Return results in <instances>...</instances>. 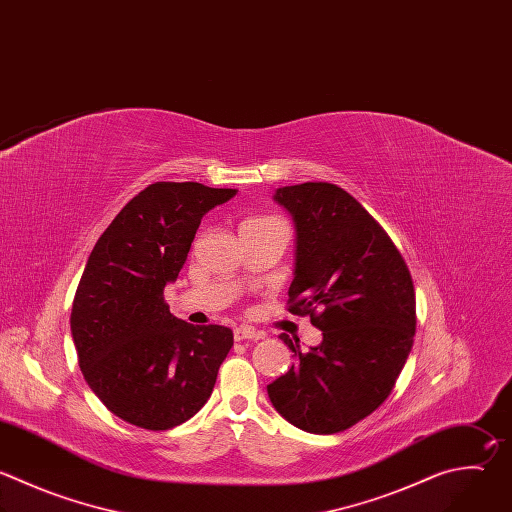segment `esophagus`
<instances>
[{"label": "esophagus", "mask_w": 512, "mask_h": 512, "mask_svg": "<svg viewBox=\"0 0 512 512\" xmlns=\"http://www.w3.org/2000/svg\"><path fill=\"white\" fill-rule=\"evenodd\" d=\"M233 337H235V342H243V339H263L265 333L257 331V329L249 327V325H239V327H235Z\"/></svg>", "instance_id": "34e87169"}]
</instances>
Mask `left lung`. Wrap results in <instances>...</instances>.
<instances>
[{"label": "left lung", "instance_id": "obj_1", "mask_svg": "<svg viewBox=\"0 0 512 512\" xmlns=\"http://www.w3.org/2000/svg\"><path fill=\"white\" fill-rule=\"evenodd\" d=\"M273 199L295 223L289 311L309 315L321 344L267 386L275 410L311 434L344 432L394 390L416 331L408 265L380 223L331 183L281 187Z\"/></svg>", "mask_w": 512, "mask_h": 512}]
</instances>
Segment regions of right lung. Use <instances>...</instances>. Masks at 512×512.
<instances>
[{
    "mask_svg": "<svg viewBox=\"0 0 512 512\" xmlns=\"http://www.w3.org/2000/svg\"><path fill=\"white\" fill-rule=\"evenodd\" d=\"M237 189L154 183L96 241L72 303L70 327L90 390L118 418L168 430L211 398L233 348L225 325H191L164 301L201 219Z\"/></svg>",
    "mask_w": 512,
    "mask_h": 512,
    "instance_id": "obj_1",
    "label": "right lung"
}]
</instances>
